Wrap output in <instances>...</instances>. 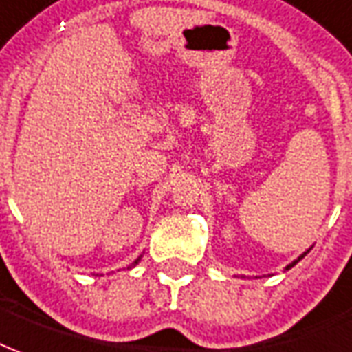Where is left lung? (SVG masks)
Segmentation results:
<instances>
[{
    "label": "left lung",
    "instance_id": "8db88e82",
    "mask_svg": "<svg viewBox=\"0 0 352 352\" xmlns=\"http://www.w3.org/2000/svg\"><path fill=\"white\" fill-rule=\"evenodd\" d=\"M307 253H309V251H307ZM307 253H302V254H301V256H299V258H297V261H293V263H292V264H289V266H285V270H289V268H293V266H295V264L299 263V261H301L302 256H305V254H307Z\"/></svg>",
    "mask_w": 352,
    "mask_h": 352
}]
</instances>
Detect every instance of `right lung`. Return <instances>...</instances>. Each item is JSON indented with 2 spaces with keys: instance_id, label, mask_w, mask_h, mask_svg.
<instances>
[{
  "instance_id": "obj_1",
  "label": "right lung",
  "mask_w": 352,
  "mask_h": 352,
  "mask_svg": "<svg viewBox=\"0 0 352 352\" xmlns=\"http://www.w3.org/2000/svg\"><path fill=\"white\" fill-rule=\"evenodd\" d=\"M138 261H140V258H138ZM138 261H135V263H134V264H138Z\"/></svg>"
}]
</instances>
